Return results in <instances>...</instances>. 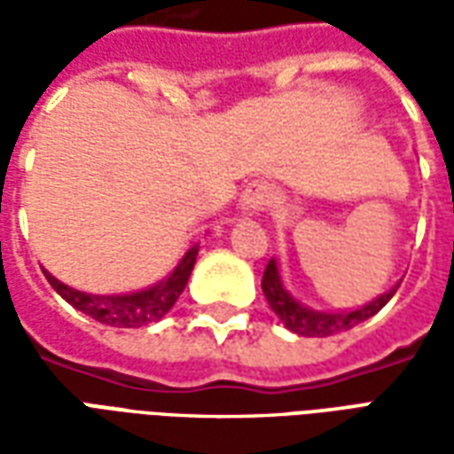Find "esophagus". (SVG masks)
<instances>
[{
    "label": "esophagus",
    "instance_id": "34e87169",
    "mask_svg": "<svg viewBox=\"0 0 454 454\" xmlns=\"http://www.w3.org/2000/svg\"><path fill=\"white\" fill-rule=\"evenodd\" d=\"M272 199H275V189L270 187L267 182H250L240 194V208H243V214L253 216V214L265 211L272 204Z\"/></svg>",
    "mask_w": 454,
    "mask_h": 454
}]
</instances>
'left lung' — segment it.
<instances>
[{
  "label": "left lung",
  "instance_id": "left-lung-1",
  "mask_svg": "<svg viewBox=\"0 0 454 454\" xmlns=\"http://www.w3.org/2000/svg\"><path fill=\"white\" fill-rule=\"evenodd\" d=\"M396 289H399V285L391 286L389 292L377 296L370 304L352 309V311H314L309 306L299 304L294 296L286 292L285 285H282V277H279L277 260L267 262L265 275H262V292H265L270 309L292 333L306 335V338H328V335L350 331L362 321L372 318L377 311H381Z\"/></svg>",
  "mask_w": 454,
  "mask_h": 454
}]
</instances>
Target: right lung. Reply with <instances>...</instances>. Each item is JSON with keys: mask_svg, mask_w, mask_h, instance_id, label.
I'll use <instances>...</instances> for the list:
<instances>
[{"mask_svg": "<svg viewBox=\"0 0 454 454\" xmlns=\"http://www.w3.org/2000/svg\"><path fill=\"white\" fill-rule=\"evenodd\" d=\"M197 255L199 243H194L184 253V257L179 260V265L162 282L148 286V289H140V292H130V294H87V292L63 285L48 270H43V275L67 304L74 306L77 311H82L94 321H99L104 325H114V328H140V325L160 321L175 306L179 294L187 286V279L192 275V270H194Z\"/></svg>", "mask_w": 454, "mask_h": 454, "instance_id": "obj_1", "label": "right lung"}]
</instances>
